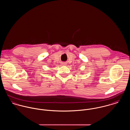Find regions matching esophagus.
Wrapping results in <instances>:
<instances>
[{"label": "esophagus", "instance_id": "1", "mask_svg": "<svg viewBox=\"0 0 130 130\" xmlns=\"http://www.w3.org/2000/svg\"><path fill=\"white\" fill-rule=\"evenodd\" d=\"M64 65H65V64H64Z\"/></svg>", "mask_w": 130, "mask_h": 130}]
</instances>
